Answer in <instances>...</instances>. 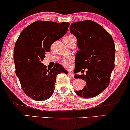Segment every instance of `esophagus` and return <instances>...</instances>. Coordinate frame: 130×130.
<instances>
[{"label": "esophagus", "instance_id": "34e87169", "mask_svg": "<svg viewBox=\"0 0 130 130\" xmlns=\"http://www.w3.org/2000/svg\"><path fill=\"white\" fill-rule=\"evenodd\" d=\"M68 75H69L71 76H72V77H74V74H73V73L72 72H71V71L68 72Z\"/></svg>", "mask_w": 130, "mask_h": 130}]
</instances>
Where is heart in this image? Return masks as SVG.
<instances>
[{
	"label": "heart",
	"instance_id": "1",
	"mask_svg": "<svg viewBox=\"0 0 130 130\" xmlns=\"http://www.w3.org/2000/svg\"><path fill=\"white\" fill-rule=\"evenodd\" d=\"M72 36V35H69V36ZM62 63H63V65H65V66L68 65V62L67 61H63Z\"/></svg>",
	"mask_w": 130,
	"mask_h": 130
}]
</instances>
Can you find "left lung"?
<instances>
[{"instance_id": "obj_1", "label": "left lung", "mask_w": 130, "mask_h": 130, "mask_svg": "<svg viewBox=\"0 0 130 130\" xmlns=\"http://www.w3.org/2000/svg\"><path fill=\"white\" fill-rule=\"evenodd\" d=\"M70 32L77 39L78 51L75 55L74 72L85 75H75L86 82L82 90L75 91L78 95L91 98L105 90L110 82L114 68L116 48L111 35L107 30L90 20L72 23Z\"/></svg>"}]
</instances>
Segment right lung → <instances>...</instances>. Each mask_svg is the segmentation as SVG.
Listing matches in <instances>:
<instances>
[{
    "instance_id": "1",
    "label": "right lung",
    "mask_w": 130,
    "mask_h": 130,
    "mask_svg": "<svg viewBox=\"0 0 130 130\" xmlns=\"http://www.w3.org/2000/svg\"><path fill=\"white\" fill-rule=\"evenodd\" d=\"M68 22L38 21L22 31L16 42L13 59L16 75L25 94L38 101L52 95L58 74L68 72L59 63L46 69L42 63L55 41L67 32Z\"/></svg>"
}]
</instances>
